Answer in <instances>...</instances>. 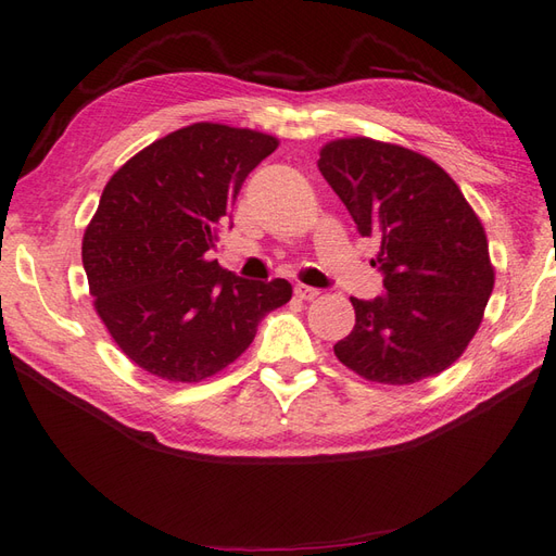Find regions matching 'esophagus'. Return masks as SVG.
<instances>
[{
    "mask_svg": "<svg viewBox=\"0 0 556 556\" xmlns=\"http://www.w3.org/2000/svg\"><path fill=\"white\" fill-rule=\"evenodd\" d=\"M293 295L299 301H315L317 295H319V291L317 289H313V287H305V283H299V287L293 289Z\"/></svg>",
    "mask_w": 556,
    "mask_h": 556,
    "instance_id": "1",
    "label": "esophagus"
}]
</instances>
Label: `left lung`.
<instances>
[{"mask_svg":"<svg viewBox=\"0 0 556 556\" xmlns=\"http://www.w3.org/2000/svg\"><path fill=\"white\" fill-rule=\"evenodd\" d=\"M317 165L359 235L379 241L371 263L389 291L351 299L355 327L333 353L374 383L435 377L467 351L495 287L479 215L441 165L400 144L333 139Z\"/></svg>","mask_w":556,"mask_h":556,"instance_id":"1","label":"left lung"}]
</instances>
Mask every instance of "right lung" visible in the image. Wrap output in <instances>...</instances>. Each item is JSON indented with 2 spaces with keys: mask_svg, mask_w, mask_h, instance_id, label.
<instances>
[{
  "mask_svg": "<svg viewBox=\"0 0 556 556\" xmlns=\"http://www.w3.org/2000/svg\"><path fill=\"white\" fill-rule=\"evenodd\" d=\"M277 147L249 127L193 123L135 153L103 187L83 237L89 293L115 345L153 377H215L291 301L287 279H239L205 255L243 179Z\"/></svg>",
  "mask_w": 556,
  "mask_h": 556,
  "instance_id": "obj_1",
  "label": "right lung"
}]
</instances>
